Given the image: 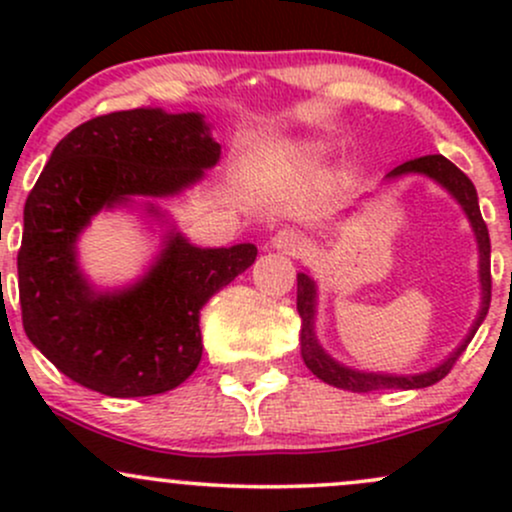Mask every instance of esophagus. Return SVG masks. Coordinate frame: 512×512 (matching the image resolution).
Returning a JSON list of instances; mask_svg holds the SVG:
<instances>
[{"mask_svg": "<svg viewBox=\"0 0 512 512\" xmlns=\"http://www.w3.org/2000/svg\"><path fill=\"white\" fill-rule=\"evenodd\" d=\"M269 245H272L274 250L286 252V255H296L298 245H301V238H298L293 231H286V228H284V231L274 233L272 240H269Z\"/></svg>", "mask_w": 512, "mask_h": 512, "instance_id": "esophagus-1", "label": "esophagus"}]
</instances>
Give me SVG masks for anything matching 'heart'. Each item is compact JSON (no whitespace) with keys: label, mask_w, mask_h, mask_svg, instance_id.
I'll return each instance as SVG.
<instances>
[{"label":"heart","mask_w":512,"mask_h":512,"mask_svg":"<svg viewBox=\"0 0 512 512\" xmlns=\"http://www.w3.org/2000/svg\"><path fill=\"white\" fill-rule=\"evenodd\" d=\"M291 156L305 168H320L330 156V146L322 139H303V142L291 144Z\"/></svg>","instance_id":"b5f03b06"}]
</instances>
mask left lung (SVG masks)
Segmentation results:
<instances>
[{
  "mask_svg": "<svg viewBox=\"0 0 512 512\" xmlns=\"http://www.w3.org/2000/svg\"><path fill=\"white\" fill-rule=\"evenodd\" d=\"M409 175H424V178L433 180L436 185L443 187L448 195L460 204V209L467 216L469 226H472L474 240H477V252H479V286H481V301L477 317H474L472 327H469L467 337L462 339L455 349L450 351L438 366L421 370V373H387V370H361L354 366H346V363L337 361L332 354H327L325 346L320 344L315 332V320H317V281L310 276L308 269L298 272V315H301V334H298V344H301V356L303 363L310 368V373L317 375L322 383L342 387V390L351 392H370V390H421V387L436 385L438 380H443L450 373V368L455 366L457 358L462 356V351L467 349V344L472 342V337L477 334L479 325L484 322L486 313H489L491 303V240H489V228H486L484 219H481L479 211V197L477 187L472 185V180L462 173L455 163H450L445 156H421L414 161L402 163L395 170L385 175V185L409 178ZM373 197V195H368ZM366 199V197H363ZM361 209V204L354 209L346 211V216H354Z\"/></svg>",
  "mask_w": 512,
  "mask_h": 512,
  "instance_id": "obj_1",
  "label": "left lung"
}]
</instances>
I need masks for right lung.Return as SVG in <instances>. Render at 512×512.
<instances>
[{
    "label": "right lung",
    "mask_w": 512,
    "mask_h": 512,
    "mask_svg": "<svg viewBox=\"0 0 512 512\" xmlns=\"http://www.w3.org/2000/svg\"><path fill=\"white\" fill-rule=\"evenodd\" d=\"M202 113L134 108L93 117L50 154L23 207V330L74 383L108 397L173 390L202 361L199 313L255 262L257 248H199L158 199L178 197L219 163ZM137 213L159 250L134 282L96 287L78 240L103 210Z\"/></svg>",
    "instance_id": "add662e5"
}]
</instances>
